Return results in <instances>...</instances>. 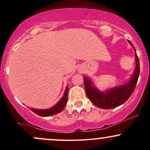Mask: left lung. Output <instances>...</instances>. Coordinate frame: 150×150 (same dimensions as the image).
Instances as JSON below:
<instances>
[{
	"instance_id": "obj_1",
	"label": "left lung",
	"mask_w": 150,
	"mask_h": 150,
	"mask_svg": "<svg viewBox=\"0 0 150 150\" xmlns=\"http://www.w3.org/2000/svg\"><path fill=\"white\" fill-rule=\"evenodd\" d=\"M130 44L132 46V43ZM135 49V47H134ZM136 68L133 76L128 83L120 87L110 89L106 93L101 92L92 85V82L87 78H84L86 94L87 97L95 106L104 109L116 108L124 104L133 93L137 85L140 75V62L135 51Z\"/></svg>"
}]
</instances>
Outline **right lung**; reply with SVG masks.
Returning <instances> with one entry per match:
<instances>
[{
	"label": "right lung",
	"mask_w": 150,
	"mask_h": 150,
	"mask_svg": "<svg viewBox=\"0 0 150 150\" xmlns=\"http://www.w3.org/2000/svg\"><path fill=\"white\" fill-rule=\"evenodd\" d=\"M68 91L69 89L67 87L65 89V92L64 93V95L62 97V99L59 101V102H58L57 104L55 105L52 108H49V109H45V110H38V109H34V108H30L31 111H32L34 112L36 114L39 115L40 116H52V115L56 114L61 112L63 110V108H65V105L67 104V101H68Z\"/></svg>",
	"instance_id": "right-lung-1"
}]
</instances>
